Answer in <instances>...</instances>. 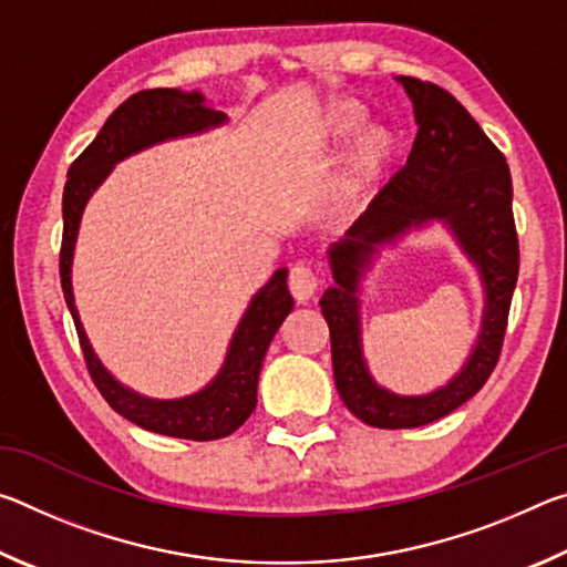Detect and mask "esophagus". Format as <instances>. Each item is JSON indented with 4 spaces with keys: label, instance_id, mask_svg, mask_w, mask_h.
Instances as JSON below:
<instances>
[{
    "label": "esophagus",
    "instance_id": "1",
    "mask_svg": "<svg viewBox=\"0 0 567 567\" xmlns=\"http://www.w3.org/2000/svg\"><path fill=\"white\" fill-rule=\"evenodd\" d=\"M287 287H290V295L297 302H307L318 295L320 277L310 265H295L290 270V277H287Z\"/></svg>",
    "mask_w": 567,
    "mask_h": 567
}]
</instances>
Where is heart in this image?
<instances>
[{"label": "heart", "mask_w": 567, "mask_h": 567, "mask_svg": "<svg viewBox=\"0 0 567 567\" xmlns=\"http://www.w3.org/2000/svg\"><path fill=\"white\" fill-rule=\"evenodd\" d=\"M364 117V107L354 100H340L324 114V132L330 137H344L354 127H360ZM398 150V137L388 127H372L360 137L358 147L352 150V155L344 165L342 175L334 185L332 199L338 209H354L372 189L380 185V179L385 177L392 157Z\"/></svg>", "instance_id": "b5f03b06"}]
</instances>
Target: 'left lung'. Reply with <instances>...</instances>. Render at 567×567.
Here are the masks:
<instances>
[{
    "label": "left lung",
    "instance_id": "obj_1",
    "mask_svg": "<svg viewBox=\"0 0 567 567\" xmlns=\"http://www.w3.org/2000/svg\"><path fill=\"white\" fill-rule=\"evenodd\" d=\"M400 82L415 104L417 120L410 157L352 225L348 239L330 252L338 287H330L320 300L340 398L364 425L382 430L435 422L485 385L501 360L520 270L513 179L505 155L453 94L417 76H400ZM427 218H445L478 262L488 290L486 320L468 364L447 389L422 399H398L378 389L363 370L353 290L359 267L378 241Z\"/></svg>",
    "mask_w": 567,
    "mask_h": 567
}]
</instances>
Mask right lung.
<instances>
[{
  "label": "right lung",
  "mask_w": 567,
  "mask_h": 567,
  "mask_svg": "<svg viewBox=\"0 0 567 567\" xmlns=\"http://www.w3.org/2000/svg\"><path fill=\"white\" fill-rule=\"evenodd\" d=\"M203 102L205 97L199 92L185 94L177 90H142L132 94L130 100H124L110 114V120L104 122V127L90 142L87 150L72 162L62 195V292L72 312L90 378L102 392V398L110 402V408L120 412L122 417L150 430V433L182 440L227 437L252 415L257 405V378H260L265 352L270 348L275 332L280 330L282 320L292 310V297L287 292V270H277L272 280L255 295L252 305L247 307L245 318L239 322L233 344H229L225 368L213 385L205 388L199 395L185 400L157 402L124 390L94 358L87 334H84L74 310L70 267L84 203H87L94 187L110 175L114 162L155 145V142L189 132H203L225 120L223 112L209 110Z\"/></svg>",
  "instance_id": "add662e5"
}]
</instances>
